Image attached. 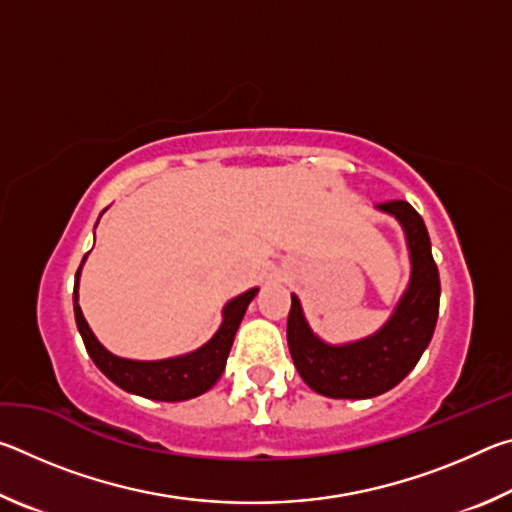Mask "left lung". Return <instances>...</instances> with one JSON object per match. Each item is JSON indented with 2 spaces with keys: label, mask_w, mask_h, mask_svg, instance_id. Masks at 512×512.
Instances as JSON below:
<instances>
[{
  "label": "left lung",
  "mask_w": 512,
  "mask_h": 512,
  "mask_svg": "<svg viewBox=\"0 0 512 512\" xmlns=\"http://www.w3.org/2000/svg\"><path fill=\"white\" fill-rule=\"evenodd\" d=\"M400 221L411 257V280L393 316L361 341L329 345L311 332L298 296H291L287 341L302 381L334 400H368L391 391L420 361L433 336L440 305V277L422 216L406 201L379 203Z\"/></svg>",
  "instance_id": "obj_1"
}]
</instances>
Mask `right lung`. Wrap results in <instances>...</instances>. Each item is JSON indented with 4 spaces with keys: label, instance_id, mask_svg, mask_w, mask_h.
<instances>
[{
    "label": "right lung",
    "instance_id": "obj_1",
    "mask_svg": "<svg viewBox=\"0 0 512 512\" xmlns=\"http://www.w3.org/2000/svg\"><path fill=\"white\" fill-rule=\"evenodd\" d=\"M83 262L79 266V271H76L74 280V318L76 327H79L81 332V339L85 343V350H88L92 357L94 366H97L112 384H117L119 388H124V391L133 395L146 397V400L183 402L210 391L216 384V379L223 375L225 361H228L232 341H235V334L241 325V318H244L250 300L257 296L259 289H248L246 293H241V296L232 298L228 305L223 307L221 327L216 329L212 339L201 345L198 350L162 361H133L115 357V354L103 348L90 329L88 320L83 318V311L79 307V275Z\"/></svg>",
    "mask_w": 512,
    "mask_h": 512
}]
</instances>
